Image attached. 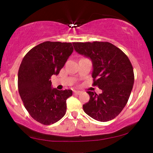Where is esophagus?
I'll return each mask as SVG.
<instances>
[{
    "instance_id": "esophagus-1",
    "label": "esophagus",
    "mask_w": 153,
    "mask_h": 153,
    "mask_svg": "<svg viewBox=\"0 0 153 153\" xmlns=\"http://www.w3.org/2000/svg\"><path fill=\"white\" fill-rule=\"evenodd\" d=\"M81 93V92L79 91H74V95H79V94H80Z\"/></svg>"
}]
</instances>
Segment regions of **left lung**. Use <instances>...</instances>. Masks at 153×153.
I'll return each instance as SVG.
<instances>
[{"mask_svg":"<svg viewBox=\"0 0 153 153\" xmlns=\"http://www.w3.org/2000/svg\"><path fill=\"white\" fill-rule=\"evenodd\" d=\"M74 50L92 60L93 85L102 93L88 91L90 100L83 105L85 113L97 121L106 122L122 111L134 82L133 67L126 54L108 42H74Z\"/></svg>","mask_w":153,"mask_h":153,"instance_id":"8db88e82","label":"left lung"}]
</instances>
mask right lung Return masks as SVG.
I'll return each instance as SVG.
<instances>
[{
  "mask_svg": "<svg viewBox=\"0 0 153 153\" xmlns=\"http://www.w3.org/2000/svg\"><path fill=\"white\" fill-rule=\"evenodd\" d=\"M72 44L45 42L27 53L18 72V90L30 116L45 125L60 120L66 112V100L72 91L52 88L51 77L58 75L73 52Z\"/></svg>",
  "mask_w": 153,
  "mask_h": 153,
  "instance_id": "add662e5",
  "label": "right lung"
}]
</instances>
